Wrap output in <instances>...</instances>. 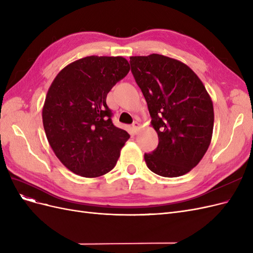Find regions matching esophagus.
<instances>
[{"mask_svg":"<svg viewBox=\"0 0 253 253\" xmlns=\"http://www.w3.org/2000/svg\"><path fill=\"white\" fill-rule=\"evenodd\" d=\"M140 128H141L140 124H138V122H134V124H133V131H134V134H138V133L140 132Z\"/></svg>","mask_w":253,"mask_h":253,"instance_id":"esophagus-1","label":"esophagus"}]
</instances>
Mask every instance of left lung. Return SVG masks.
Masks as SVG:
<instances>
[{"mask_svg": "<svg viewBox=\"0 0 253 253\" xmlns=\"http://www.w3.org/2000/svg\"><path fill=\"white\" fill-rule=\"evenodd\" d=\"M131 71L148 103L158 147L144 154L149 169L178 177L193 169L213 133L211 97L202 80L181 61L158 53L129 57Z\"/></svg>", "mask_w": 253, "mask_h": 253, "instance_id": "obj_1", "label": "left lung"}]
</instances>
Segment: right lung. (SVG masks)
<instances>
[{
    "instance_id": "1",
    "label": "right lung",
    "mask_w": 253,
    "mask_h": 253,
    "mask_svg": "<svg viewBox=\"0 0 253 253\" xmlns=\"http://www.w3.org/2000/svg\"><path fill=\"white\" fill-rule=\"evenodd\" d=\"M128 72L124 57L89 56L66 65L51 82L42 109L44 131L73 173L93 178L116 166L129 135L113 125L106 96Z\"/></svg>"
}]
</instances>
